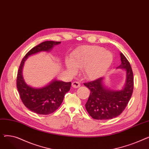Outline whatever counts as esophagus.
I'll use <instances>...</instances> for the list:
<instances>
[{
	"mask_svg": "<svg viewBox=\"0 0 149 149\" xmlns=\"http://www.w3.org/2000/svg\"><path fill=\"white\" fill-rule=\"evenodd\" d=\"M72 86L74 88H78L80 86V83L79 81H74L72 83Z\"/></svg>",
	"mask_w": 149,
	"mask_h": 149,
	"instance_id": "34e87169",
	"label": "esophagus"
}]
</instances>
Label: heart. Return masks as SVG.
Instances as JSON below:
<instances>
[{
    "label": "heart",
    "instance_id": "1",
    "mask_svg": "<svg viewBox=\"0 0 149 149\" xmlns=\"http://www.w3.org/2000/svg\"><path fill=\"white\" fill-rule=\"evenodd\" d=\"M113 60L111 52L100 46H83L74 51L70 59L66 60V66L70 72L77 68L83 69V74L89 80H95L103 75Z\"/></svg>",
    "mask_w": 149,
    "mask_h": 149
}]
</instances>
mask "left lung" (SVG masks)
Masks as SVG:
<instances>
[{"label": "left lung", "instance_id": "left-lung-1", "mask_svg": "<svg viewBox=\"0 0 149 149\" xmlns=\"http://www.w3.org/2000/svg\"><path fill=\"white\" fill-rule=\"evenodd\" d=\"M121 65L118 69H124L126 72V84L120 91L107 89L103 84V78L84 83L91 93L85 104L88 113L93 119L106 120L120 115L126 107L134 91V75L130 63L120 53Z\"/></svg>", "mask_w": 149, "mask_h": 149}]
</instances>
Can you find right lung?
Segmentation results:
<instances>
[{"label": "right lung", "instance_id": "add662e5", "mask_svg": "<svg viewBox=\"0 0 149 149\" xmlns=\"http://www.w3.org/2000/svg\"><path fill=\"white\" fill-rule=\"evenodd\" d=\"M60 42L46 41L31 49L23 58L17 72L16 84L20 97L24 105L30 111L40 115H48L56 111L63 101L66 93L70 90L71 82L54 80L40 88L31 87L25 82L22 69L26 58L42 51H50Z\"/></svg>", "mask_w": 149, "mask_h": 149}]
</instances>
